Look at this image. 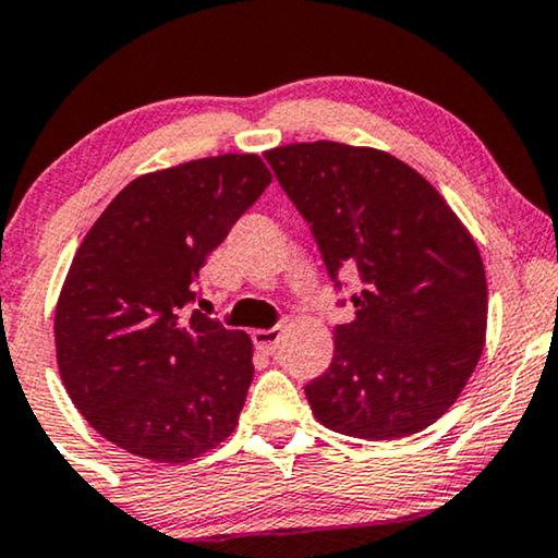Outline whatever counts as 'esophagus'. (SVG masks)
<instances>
[{
	"label": "esophagus",
	"instance_id": "1",
	"mask_svg": "<svg viewBox=\"0 0 558 558\" xmlns=\"http://www.w3.org/2000/svg\"><path fill=\"white\" fill-rule=\"evenodd\" d=\"M280 337H283V329L280 327H272V329H255L252 331V340H255V344L263 352H267V355H272L275 348H278Z\"/></svg>",
	"mask_w": 558,
	"mask_h": 558
}]
</instances>
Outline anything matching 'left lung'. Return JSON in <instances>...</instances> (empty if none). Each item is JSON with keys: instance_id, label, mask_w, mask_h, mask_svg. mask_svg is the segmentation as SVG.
Here are the masks:
<instances>
[{"instance_id": "8db88e82", "label": "left lung", "mask_w": 558, "mask_h": 558, "mask_svg": "<svg viewBox=\"0 0 558 558\" xmlns=\"http://www.w3.org/2000/svg\"><path fill=\"white\" fill-rule=\"evenodd\" d=\"M306 218L337 291L357 272L355 319L335 327L329 368L306 384L335 433L397 440L453 407L486 335V275L442 195L391 154L337 141L265 151ZM344 306V301H340Z\"/></svg>"}]
</instances>
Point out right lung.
<instances>
[{"label":"right lung","mask_w":558,"mask_h":558,"mask_svg":"<svg viewBox=\"0 0 558 558\" xmlns=\"http://www.w3.org/2000/svg\"><path fill=\"white\" fill-rule=\"evenodd\" d=\"M270 180L257 154L141 174L76 250L56 303V361L82 417L118 448L187 463L234 433L252 340L185 308L208 255Z\"/></svg>","instance_id":"1"}]
</instances>
